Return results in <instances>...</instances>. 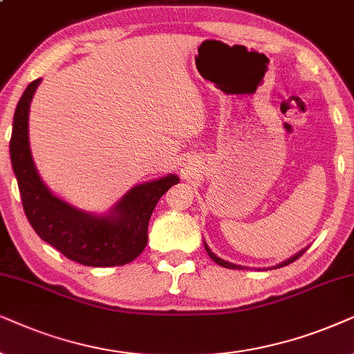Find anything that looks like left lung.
Wrapping results in <instances>:
<instances>
[{"label": "left lung", "instance_id": "obj_1", "mask_svg": "<svg viewBox=\"0 0 354 354\" xmlns=\"http://www.w3.org/2000/svg\"><path fill=\"white\" fill-rule=\"evenodd\" d=\"M205 249H207V252H209V256H210V259H214V261L218 263V266H221V267H225V268H244V267H241V266H234V263H230V262H226V261H223V259H220V257H216L214 252L210 251L209 248H207V244H205ZM304 254V251H301V252H298L296 254V256H293L291 259H288V261H285L283 263H280V266H277V267H285V266H288V263H291V262H295L296 259H299L301 256H303Z\"/></svg>", "mask_w": 354, "mask_h": 354}]
</instances>
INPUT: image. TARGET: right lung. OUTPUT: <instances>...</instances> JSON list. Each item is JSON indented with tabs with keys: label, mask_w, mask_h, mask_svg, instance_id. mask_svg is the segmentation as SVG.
<instances>
[{
	"label": "right lung",
	"mask_w": 354,
	"mask_h": 354,
	"mask_svg": "<svg viewBox=\"0 0 354 354\" xmlns=\"http://www.w3.org/2000/svg\"><path fill=\"white\" fill-rule=\"evenodd\" d=\"M40 79L30 82L16 106L9 142L22 207L39 236L71 261L91 267L133 262L147 244L152 212L165 192L178 185L174 174L131 189L110 215L92 216L55 197L40 180L29 147V108Z\"/></svg>",
	"instance_id": "obj_1"
}]
</instances>
